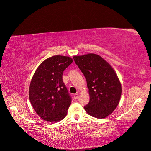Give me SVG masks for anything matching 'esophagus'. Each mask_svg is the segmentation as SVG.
Returning <instances> with one entry per match:
<instances>
[{
	"instance_id": "esophagus-1",
	"label": "esophagus",
	"mask_w": 151,
	"mask_h": 151,
	"mask_svg": "<svg viewBox=\"0 0 151 151\" xmlns=\"http://www.w3.org/2000/svg\"><path fill=\"white\" fill-rule=\"evenodd\" d=\"M78 96H79L78 93H76V94H74V98H75V99H77V98H78Z\"/></svg>"
}]
</instances>
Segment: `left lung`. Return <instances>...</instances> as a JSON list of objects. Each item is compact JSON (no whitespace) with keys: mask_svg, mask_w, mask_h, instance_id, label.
<instances>
[{"mask_svg":"<svg viewBox=\"0 0 151 151\" xmlns=\"http://www.w3.org/2000/svg\"><path fill=\"white\" fill-rule=\"evenodd\" d=\"M87 83L89 102L84 109L92 117L105 119L119 103L122 94L121 82L111 65L101 56L88 53L73 57Z\"/></svg>","mask_w":151,"mask_h":151,"instance_id":"1","label":"left lung"}]
</instances>
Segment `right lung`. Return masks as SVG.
<instances>
[{
	"instance_id": "right-lung-1",
	"label": "right lung",
	"mask_w": 151,
	"mask_h": 151,
	"mask_svg": "<svg viewBox=\"0 0 151 151\" xmlns=\"http://www.w3.org/2000/svg\"><path fill=\"white\" fill-rule=\"evenodd\" d=\"M72 63V58L68 56L50 57L42 62L32 76L29 99L36 114L45 121H60L67 115L71 99L63 74Z\"/></svg>"
}]
</instances>
